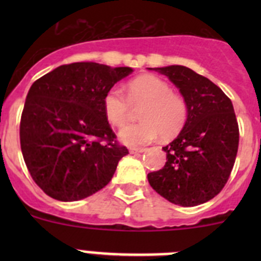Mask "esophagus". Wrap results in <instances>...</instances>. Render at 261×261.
I'll return each mask as SVG.
<instances>
[{
	"label": "esophagus",
	"mask_w": 261,
	"mask_h": 261,
	"mask_svg": "<svg viewBox=\"0 0 261 261\" xmlns=\"http://www.w3.org/2000/svg\"><path fill=\"white\" fill-rule=\"evenodd\" d=\"M144 151H145V149H141V147H130L131 154H140Z\"/></svg>",
	"instance_id": "1"
}]
</instances>
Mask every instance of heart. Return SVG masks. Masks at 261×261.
<instances>
[{
  "label": "heart",
  "mask_w": 261,
  "mask_h": 261,
  "mask_svg": "<svg viewBox=\"0 0 261 261\" xmlns=\"http://www.w3.org/2000/svg\"><path fill=\"white\" fill-rule=\"evenodd\" d=\"M126 97L118 88H111L103 97V111L114 126L125 125L133 106L144 103L139 118L141 122L127 125L118 131L121 143L141 146L163 138H173L183 128L188 109L183 97L172 92L169 84L152 74H144L130 81L125 87Z\"/></svg>",
  "instance_id": "1"
}]
</instances>
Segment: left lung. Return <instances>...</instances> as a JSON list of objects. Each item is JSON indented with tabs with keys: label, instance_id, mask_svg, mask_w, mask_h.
<instances>
[{
	"label": "left lung",
	"instance_id": "obj_1",
	"mask_svg": "<svg viewBox=\"0 0 261 261\" xmlns=\"http://www.w3.org/2000/svg\"><path fill=\"white\" fill-rule=\"evenodd\" d=\"M169 78L188 109L179 135L163 147L167 163L147 174L156 193L172 203L193 207L225 187L239 147V126L231 99L220 87L183 65L149 68Z\"/></svg>",
	"mask_w": 261,
	"mask_h": 261
}]
</instances>
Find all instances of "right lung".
Instances as JSON below:
<instances>
[{"instance_id":"add662e5","label":"right lung","mask_w":261,"mask_h":261,"mask_svg":"<svg viewBox=\"0 0 261 261\" xmlns=\"http://www.w3.org/2000/svg\"><path fill=\"white\" fill-rule=\"evenodd\" d=\"M133 72L130 67L72 63L30 87L21 115V151L33 179L51 198L73 202L92 196L110 183L128 154L115 140L103 97Z\"/></svg>"}]
</instances>
